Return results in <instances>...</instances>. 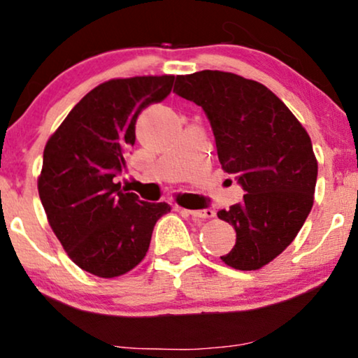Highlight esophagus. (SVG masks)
Instances as JSON below:
<instances>
[{"label":"esophagus","mask_w":358,"mask_h":358,"mask_svg":"<svg viewBox=\"0 0 358 358\" xmlns=\"http://www.w3.org/2000/svg\"><path fill=\"white\" fill-rule=\"evenodd\" d=\"M192 215L193 218H213L215 217V212L212 208H205V210H190L188 212Z\"/></svg>","instance_id":"obj_1"}]
</instances>
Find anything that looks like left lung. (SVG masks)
I'll return each mask as SVG.
<instances>
[{"mask_svg": "<svg viewBox=\"0 0 358 358\" xmlns=\"http://www.w3.org/2000/svg\"><path fill=\"white\" fill-rule=\"evenodd\" d=\"M173 92L203 108L222 168L247 192L217 213L236 231L234 248L220 258L236 270L262 268L294 242L313 206L312 140L277 94L235 73L180 75Z\"/></svg>", "mask_w": 358, "mask_h": 358, "instance_id": "8db88e82", "label": "left lung"}]
</instances>
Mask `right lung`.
I'll return each mask as SVG.
<instances>
[{
	"mask_svg": "<svg viewBox=\"0 0 358 358\" xmlns=\"http://www.w3.org/2000/svg\"><path fill=\"white\" fill-rule=\"evenodd\" d=\"M175 76H133L98 85L76 103L43 152V208L68 257L85 272L113 278L143 260L165 201H141L115 183L135 145L141 110L170 94Z\"/></svg>",
	"mask_w": 358,
	"mask_h": 358,
	"instance_id": "add662e5",
	"label": "right lung"
}]
</instances>
